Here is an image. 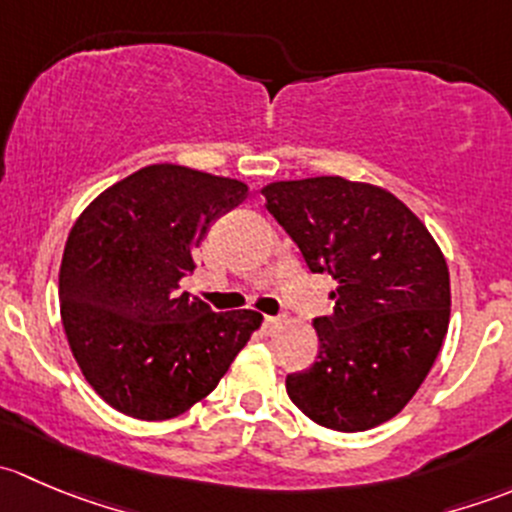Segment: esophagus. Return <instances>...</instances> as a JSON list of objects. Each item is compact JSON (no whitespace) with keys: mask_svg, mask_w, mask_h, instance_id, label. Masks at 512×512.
Here are the masks:
<instances>
[{"mask_svg":"<svg viewBox=\"0 0 512 512\" xmlns=\"http://www.w3.org/2000/svg\"><path fill=\"white\" fill-rule=\"evenodd\" d=\"M280 327H282L280 317H265V319H262V332H265V334H275Z\"/></svg>","mask_w":512,"mask_h":512,"instance_id":"obj_1","label":"esophagus"}]
</instances>
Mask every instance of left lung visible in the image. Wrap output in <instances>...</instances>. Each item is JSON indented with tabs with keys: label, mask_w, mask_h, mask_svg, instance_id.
I'll use <instances>...</instances> for the list:
<instances>
[{
	"label": "left lung",
	"mask_w": 512,
	"mask_h": 512,
	"mask_svg": "<svg viewBox=\"0 0 512 512\" xmlns=\"http://www.w3.org/2000/svg\"><path fill=\"white\" fill-rule=\"evenodd\" d=\"M267 210L312 272L337 282L334 312L314 319L317 361L287 376L304 416L354 433L404 409L448 332L451 280L426 225L379 185L342 175L262 188Z\"/></svg>",
	"instance_id": "left-lung-1"
}]
</instances>
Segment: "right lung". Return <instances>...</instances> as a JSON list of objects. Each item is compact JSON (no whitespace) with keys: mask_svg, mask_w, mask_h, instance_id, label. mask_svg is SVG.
I'll use <instances>...</instances> for the list:
<instances>
[{"mask_svg":"<svg viewBox=\"0 0 512 512\" xmlns=\"http://www.w3.org/2000/svg\"><path fill=\"white\" fill-rule=\"evenodd\" d=\"M247 185L156 163L118 180L79 215L59 270L61 322L81 374L121 414L180 416L210 394L262 324L178 292L193 252Z\"/></svg>","mask_w":512,"mask_h":512,"instance_id":"1","label":"right lung"}]
</instances>
